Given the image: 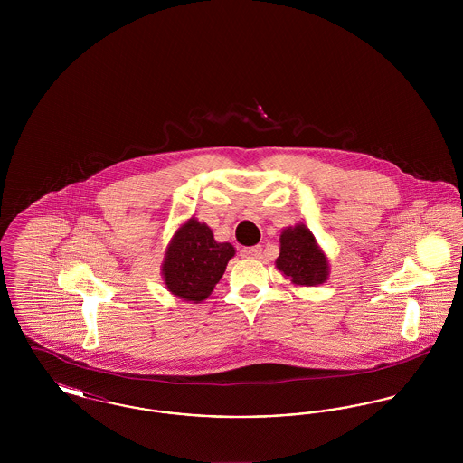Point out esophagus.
<instances>
[{"label": "esophagus", "instance_id": "1", "mask_svg": "<svg viewBox=\"0 0 463 463\" xmlns=\"http://www.w3.org/2000/svg\"><path fill=\"white\" fill-rule=\"evenodd\" d=\"M262 255V248L260 246H248V248H242L241 257L244 259H260Z\"/></svg>", "mask_w": 463, "mask_h": 463}]
</instances>
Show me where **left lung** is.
Masks as SVG:
<instances>
[{
	"label": "left lung",
	"mask_w": 463,
	"mask_h": 463,
	"mask_svg": "<svg viewBox=\"0 0 463 463\" xmlns=\"http://www.w3.org/2000/svg\"><path fill=\"white\" fill-rule=\"evenodd\" d=\"M276 267L295 287L323 285L330 276L326 253L302 222L281 231Z\"/></svg>",
	"instance_id": "1"
}]
</instances>
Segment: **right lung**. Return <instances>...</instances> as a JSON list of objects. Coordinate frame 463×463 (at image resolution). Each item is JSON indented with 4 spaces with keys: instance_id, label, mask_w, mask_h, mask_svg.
Listing matches in <instances>:
<instances>
[{
    "instance_id": "obj_1",
    "label": "right lung",
    "mask_w": 463,
    "mask_h": 463,
    "mask_svg": "<svg viewBox=\"0 0 463 463\" xmlns=\"http://www.w3.org/2000/svg\"><path fill=\"white\" fill-rule=\"evenodd\" d=\"M234 255L231 242L215 241L212 229L191 217L176 229L166 246L161 264L166 289L185 302H203L212 295Z\"/></svg>"
}]
</instances>
